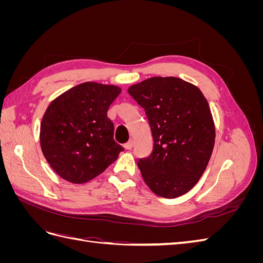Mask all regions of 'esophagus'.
Listing matches in <instances>:
<instances>
[{
  "label": "esophagus",
  "mask_w": 263,
  "mask_h": 263,
  "mask_svg": "<svg viewBox=\"0 0 263 263\" xmlns=\"http://www.w3.org/2000/svg\"><path fill=\"white\" fill-rule=\"evenodd\" d=\"M124 147H125V149H127V150H130V149L134 147V140L130 139L129 141H127L126 144L124 145Z\"/></svg>",
  "instance_id": "34e87169"
}]
</instances>
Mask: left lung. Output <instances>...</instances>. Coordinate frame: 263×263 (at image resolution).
I'll return each instance as SVG.
<instances>
[{
  "mask_svg": "<svg viewBox=\"0 0 263 263\" xmlns=\"http://www.w3.org/2000/svg\"><path fill=\"white\" fill-rule=\"evenodd\" d=\"M128 93L145 109L154 138L151 154L137 162L146 184L166 198L185 194L202 177L215 144L208 101L174 77L147 79Z\"/></svg>",
  "mask_w": 263,
  "mask_h": 263,
  "instance_id": "1",
  "label": "left lung"
}]
</instances>
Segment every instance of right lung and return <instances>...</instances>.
I'll list each match as a JSON object with an SVG mask.
<instances>
[{"instance_id":"right-lung-1","label":"right lung","mask_w":263,"mask_h":263,"mask_svg":"<svg viewBox=\"0 0 263 263\" xmlns=\"http://www.w3.org/2000/svg\"><path fill=\"white\" fill-rule=\"evenodd\" d=\"M121 91L114 85L85 82L50 103L41 125V146L62 179L77 184L90 181L124 150L114 140V124L107 117Z\"/></svg>"}]
</instances>
